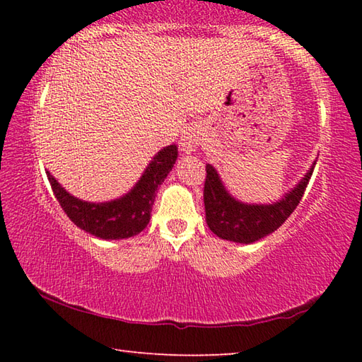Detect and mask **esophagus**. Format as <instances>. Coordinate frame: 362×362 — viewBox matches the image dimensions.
Segmentation results:
<instances>
[{"label":"esophagus","instance_id":"obj_1","mask_svg":"<svg viewBox=\"0 0 362 362\" xmlns=\"http://www.w3.org/2000/svg\"><path fill=\"white\" fill-rule=\"evenodd\" d=\"M199 131L196 129V127H188V129H185L182 132L180 136V150L183 153H192L194 151L196 148H198L199 145Z\"/></svg>","mask_w":362,"mask_h":362}]
</instances>
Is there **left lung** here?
Returning a JSON list of instances; mask_svg holds the SVG:
<instances>
[{
	"mask_svg": "<svg viewBox=\"0 0 362 362\" xmlns=\"http://www.w3.org/2000/svg\"><path fill=\"white\" fill-rule=\"evenodd\" d=\"M315 166L316 161L281 199L272 204H254L236 199L223 185L217 169L212 164H206L204 207L207 226L222 240L240 244H252L268 236L296 211Z\"/></svg>",
	"mask_w": 362,
	"mask_h": 362,
	"instance_id": "obj_1",
	"label": "left lung"
}]
</instances>
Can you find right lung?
I'll use <instances>...</instances> for the list:
<instances>
[{
  "label": "right lung",
  "instance_id": "1",
  "mask_svg": "<svg viewBox=\"0 0 362 362\" xmlns=\"http://www.w3.org/2000/svg\"><path fill=\"white\" fill-rule=\"evenodd\" d=\"M177 155V145L164 146L153 156L129 192L103 203L76 198L66 192L49 170L46 174L59 204L78 228L100 240H126L139 235L148 225L156 189L173 170Z\"/></svg>",
  "mask_w": 362,
  "mask_h": 362
}]
</instances>
